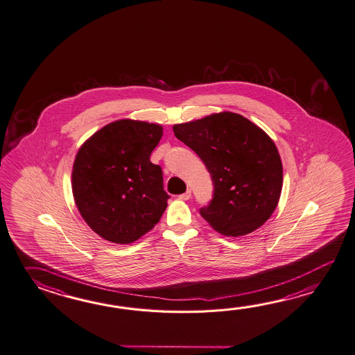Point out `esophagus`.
<instances>
[{"label":"esophagus","mask_w":355,"mask_h":355,"mask_svg":"<svg viewBox=\"0 0 355 355\" xmlns=\"http://www.w3.org/2000/svg\"><path fill=\"white\" fill-rule=\"evenodd\" d=\"M191 196H192V192H191V189H189L187 192H184V193H182V195L178 196V198L180 200H184V201H187L191 198Z\"/></svg>","instance_id":"34e87169"}]
</instances>
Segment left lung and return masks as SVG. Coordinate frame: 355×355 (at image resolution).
<instances>
[{
  "label": "left lung",
  "mask_w": 355,
  "mask_h": 355,
  "mask_svg": "<svg viewBox=\"0 0 355 355\" xmlns=\"http://www.w3.org/2000/svg\"><path fill=\"white\" fill-rule=\"evenodd\" d=\"M174 135L201 158L214 195L201 216L226 236H243L264 224L282 191L281 157L273 140L244 116L220 112L178 123Z\"/></svg>",
  "instance_id": "left-lung-1"
}]
</instances>
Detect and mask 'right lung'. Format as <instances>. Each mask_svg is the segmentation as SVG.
<instances>
[{
  "mask_svg": "<svg viewBox=\"0 0 355 355\" xmlns=\"http://www.w3.org/2000/svg\"><path fill=\"white\" fill-rule=\"evenodd\" d=\"M162 135L157 123L119 120L80 146L73 196L85 221L103 239L129 244L158 224L169 195L150 154Z\"/></svg>",
  "mask_w": 355,
  "mask_h": 355,
  "instance_id": "obj_1",
  "label": "right lung"
}]
</instances>
